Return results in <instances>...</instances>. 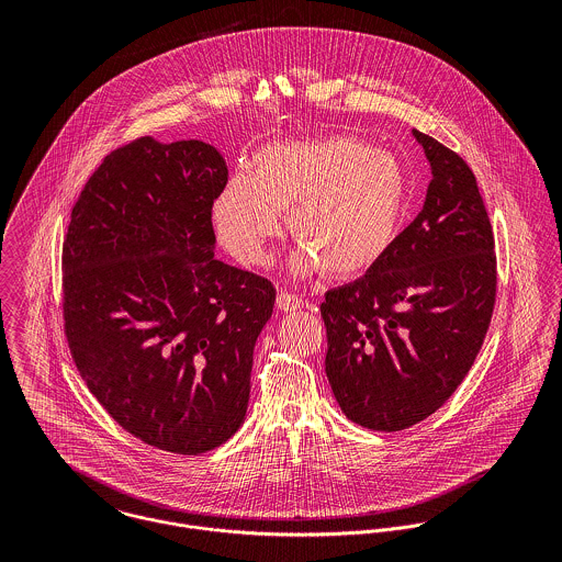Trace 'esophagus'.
I'll use <instances>...</instances> for the list:
<instances>
[{
  "label": "esophagus",
  "instance_id": "esophagus-1",
  "mask_svg": "<svg viewBox=\"0 0 562 562\" xmlns=\"http://www.w3.org/2000/svg\"><path fill=\"white\" fill-rule=\"evenodd\" d=\"M303 307H307V301L301 299L299 294H292V292H285V290L279 292L277 310H281V312H296V310H303Z\"/></svg>",
  "mask_w": 562,
  "mask_h": 562
}]
</instances>
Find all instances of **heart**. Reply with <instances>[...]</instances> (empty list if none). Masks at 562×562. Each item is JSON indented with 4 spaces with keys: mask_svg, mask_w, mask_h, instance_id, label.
Instances as JSON below:
<instances>
[{
    "mask_svg": "<svg viewBox=\"0 0 562 562\" xmlns=\"http://www.w3.org/2000/svg\"><path fill=\"white\" fill-rule=\"evenodd\" d=\"M408 177L401 161L355 136L285 140L261 147L252 172H236L212 205L218 241L241 263H261L268 241L303 244L296 268L333 277L374 268L401 232Z\"/></svg>",
    "mask_w": 562,
    "mask_h": 562,
    "instance_id": "obj_1",
    "label": "heart"
}]
</instances>
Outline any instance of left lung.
I'll use <instances>...</instances> for the list:
<instances>
[{
    "mask_svg": "<svg viewBox=\"0 0 562 562\" xmlns=\"http://www.w3.org/2000/svg\"><path fill=\"white\" fill-rule=\"evenodd\" d=\"M432 179L417 218L361 279L326 292V376L355 424L394 432L457 392L486 337L497 259L468 161L413 132Z\"/></svg>",
    "mask_w": 562,
    "mask_h": 562,
    "instance_id": "8db88e82",
    "label": "left lung"
}]
</instances>
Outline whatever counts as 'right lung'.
I'll return each instance as SVG.
<instances>
[{"mask_svg": "<svg viewBox=\"0 0 562 562\" xmlns=\"http://www.w3.org/2000/svg\"><path fill=\"white\" fill-rule=\"evenodd\" d=\"M207 143L136 138L90 175L63 244L65 335L90 394L140 441L203 454L244 422L277 290L214 259L227 186Z\"/></svg>", "mask_w": 562, "mask_h": 562, "instance_id": "obj_1", "label": "right lung"}]
</instances>
